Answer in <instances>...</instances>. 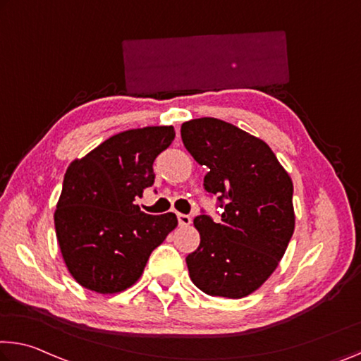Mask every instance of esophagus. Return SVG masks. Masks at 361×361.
Here are the masks:
<instances>
[{
    "label": "esophagus",
    "mask_w": 361,
    "mask_h": 361,
    "mask_svg": "<svg viewBox=\"0 0 361 361\" xmlns=\"http://www.w3.org/2000/svg\"><path fill=\"white\" fill-rule=\"evenodd\" d=\"M178 223L180 226H190L191 225V216L185 214H178Z\"/></svg>",
    "instance_id": "obj_1"
}]
</instances>
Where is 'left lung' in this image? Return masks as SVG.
<instances>
[{
  "label": "left lung",
  "mask_w": 361,
  "mask_h": 361,
  "mask_svg": "<svg viewBox=\"0 0 361 361\" xmlns=\"http://www.w3.org/2000/svg\"><path fill=\"white\" fill-rule=\"evenodd\" d=\"M181 140L209 169L204 188L223 209L220 223L194 219L201 244L186 257L190 278L205 294L243 299L271 276L293 238V180L265 141L223 120L185 122Z\"/></svg>",
  "instance_id": "8db88e82"
}]
</instances>
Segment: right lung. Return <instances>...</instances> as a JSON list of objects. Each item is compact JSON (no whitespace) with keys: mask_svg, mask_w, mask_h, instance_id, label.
<instances>
[{"mask_svg":"<svg viewBox=\"0 0 361 361\" xmlns=\"http://www.w3.org/2000/svg\"><path fill=\"white\" fill-rule=\"evenodd\" d=\"M175 140L173 127L127 130L68 165L54 212L68 273L83 288L117 294L138 281L176 215H147L135 197L154 185L152 164Z\"/></svg>","mask_w":361,"mask_h":361,"instance_id":"right-lung-1","label":"right lung"}]
</instances>
